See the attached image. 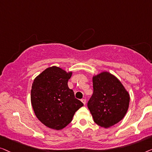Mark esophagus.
<instances>
[{
    "mask_svg": "<svg viewBox=\"0 0 152 152\" xmlns=\"http://www.w3.org/2000/svg\"><path fill=\"white\" fill-rule=\"evenodd\" d=\"M81 102H82L84 104H85V103H86V100H85V98H83V99H81Z\"/></svg>",
    "mask_w": 152,
    "mask_h": 152,
    "instance_id": "1",
    "label": "esophagus"
}]
</instances>
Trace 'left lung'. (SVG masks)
<instances>
[{"mask_svg":"<svg viewBox=\"0 0 152 152\" xmlns=\"http://www.w3.org/2000/svg\"><path fill=\"white\" fill-rule=\"evenodd\" d=\"M94 92L87 102L94 121L102 127L116 125L129 108V94L116 76L107 72L94 76Z\"/></svg>","mask_w":152,"mask_h":152,"instance_id":"1","label":"left lung"}]
</instances>
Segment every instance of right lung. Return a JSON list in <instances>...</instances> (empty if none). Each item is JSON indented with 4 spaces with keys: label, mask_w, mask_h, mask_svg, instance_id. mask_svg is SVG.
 Here are the masks:
<instances>
[{
    "label": "right lung",
    "mask_w": 152,
    "mask_h": 152,
    "mask_svg": "<svg viewBox=\"0 0 152 152\" xmlns=\"http://www.w3.org/2000/svg\"><path fill=\"white\" fill-rule=\"evenodd\" d=\"M72 72L56 66L47 68L34 80L31 102L34 114L42 124L60 130L71 123L75 112L83 106L67 83Z\"/></svg>",
    "instance_id": "right-lung-1"
}]
</instances>
